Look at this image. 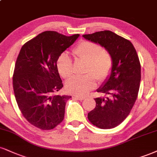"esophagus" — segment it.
<instances>
[{
    "mask_svg": "<svg viewBox=\"0 0 157 157\" xmlns=\"http://www.w3.org/2000/svg\"><path fill=\"white\" fill-rule=\"evenodd\" d=\"M74 98H75V99H78V100H83L85 98L82 97H79V96H74Z\"/></svg>",
    "mask_w": 157,
    "mask_h": 157,
    "instance_id": "34e87169",
    "label": "esophagus"
}]
</instances>
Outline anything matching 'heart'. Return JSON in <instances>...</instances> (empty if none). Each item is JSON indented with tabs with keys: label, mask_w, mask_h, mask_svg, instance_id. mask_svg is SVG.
I'll use <instances>...</instances> for the list:
<instances>
[{
	"label": "heart",
	"mask_w": 157,
	"mask_h": 157,
	"mask_svg": "<svg viewBox=\"0 0 157 157\" xmlns=\"http://www.w3.org/2000/svg\"><path fill=\"white\" fill-rule=\"evenodd\" d=\"M73 53L79 60L86 62L82 77H75L68 81L66 88L69 93L83 96L97 86L95 78L102 81L109 76L113 67V58L108 51L101 49L97 43L83 41L74 49ZM57 69L60 76L66 80L73 75L72 60L67 54H62L57 61Z\"/></svg>",
	"instance_id": "1"
}]
</instances>
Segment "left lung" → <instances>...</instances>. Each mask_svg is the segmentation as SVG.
I'll list each match as a JSON object with an SVG mask.
<instances>
[{
    "label": "left lung",
    "mask_w": 157,
    "mask_h": 157,
    "mask_svg": "<svg viewBox=\"0 0 157 157\" xmlns=\"http://www.w3.org/2000/svg\"><path fill=\"white\" fill-rule=\"evenodd\" d=\"M105 48L113 58L110 75L97 90L107 97L96 98V107L88 118L100 129H112L129 116L137 99L141 78L138 56L132 42L110 31L82 36Z\"/></svg>",
    "instance_id": "left-lung-1"
}]
</instances>
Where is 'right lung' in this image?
<instances>
[{
    "mask_svg": "<svg viewBox=\"0 0 157 157\" xmlns=\"http://www.w3.org/2000/svg\"><path fill=\"white\" fill-rule=\"evenodd\" d=\"M79 36L44 31L20 51L12 78L15 99L24 118L39 129H52L63 120L66 103L71 97L52 95L63 88L57 61Z\"/></svg>",
    "mask_w": 157,
    "mask_h": 157,
    "instance_id": "right-lung-1",
    "label": "right lung"
}]
</instances>
